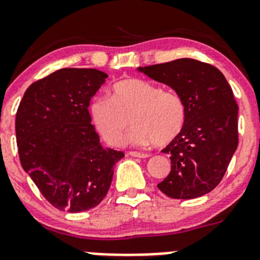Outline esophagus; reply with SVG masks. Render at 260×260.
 Returning a JSON list of instances; mask_svg holds the SVG:
<instances>
[{
  "label": "esophagus",
  "mask_w": 260,
  "mask_h": 260,
  "mask_svg": "<svg viewBox=\"0 0 260 260\" xmlns=\"http://www.w3.org/2000/svg\"><path fill=\"white\" fill-rule=\"evenodd\" d=\"M128 154L132 157H138V158H147V157H149L148 153H142V152H136V151L129 152Z\"/></svg>",
  "instance_id": "1"
}]
</instances>
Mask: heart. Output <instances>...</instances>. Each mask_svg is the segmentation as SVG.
I'll use <instances>...</instances> for the list:
<instances>
[{
    "label": "heart",
    "instance_id": "b5f03b06",
    "mask_svg": "<svg viewBox=\"0 0 260 260\" xmlns=\"http://www.w3.org/2000/svg\"><path fill=\"white\" fill-rule=\"evenodd\" d=\"M90 115L108 145H122L132 122L133 145L164 147L182 131L186 106L179 94L162 90L153 81L127 78L112 86L111 98L98 96L91 102Z\"/></svg>",
    "mask_w": 260,
    "mask_h": 260
}]
</instances>
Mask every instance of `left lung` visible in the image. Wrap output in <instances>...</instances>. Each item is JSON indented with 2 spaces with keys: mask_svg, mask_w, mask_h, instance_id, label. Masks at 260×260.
Returning <instances> with one entry per match:
<instances>
[{
  "mask_svg": "<svg viewBox=\"0 0 260 260\" xmlns=\"http://www.w3.org/2000/svg\"><path fill=\"white\" fill-rule=\"evenodd\" d=\"M171 86L183 99L186 120L180 135L162 149L171 171L157 187L172 199H195L224 177L238 142V104L222 73L208 62L177 59L138 68Z\"/></svg>",
  "mask_w": 260,
  "mask_h": 260,
  "instance_id": "8db88e82",
  "label": "left lung"
}]
</instances>
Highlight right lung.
<instances>
[{"label": "right lung", "mask_w": 260, "mask_h": 260, "mask_svg": "<svg viewBox=\"0 0 260 260\" xmlns=\"http://www.w3.org/2000/svg\"><path fill=\"white\" fill-rule=\"evenodd\" d=\"M108 75L64 68L27 88L16 113L22 169L44 198L62 211L81 212L101 204L124 157L103 148L88 107Z\"/></svg>", "instance_id": "add662e5"}]
</instances>
